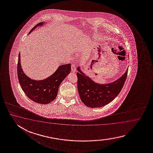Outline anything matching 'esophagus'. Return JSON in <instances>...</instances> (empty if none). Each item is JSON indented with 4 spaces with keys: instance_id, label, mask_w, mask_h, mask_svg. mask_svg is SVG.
Listing matches in <instances>:
<instances>
[{
    "instance_id": "1",
    "label": "esophagus",
    "mask_w": 153,
    "mask_h": 153,
    "mask_svg": "<svg viewBox=\"0 0 153 153\" xmlns=\"http://www.w3.org/2000/svg\"><path fill=\"white\" fill-rule=\"evenodd\" d=\"M71 69H72V72L73 73H75L76 72V68H75V65H72L71 66Z\"/></svg>"
}]
</instances>
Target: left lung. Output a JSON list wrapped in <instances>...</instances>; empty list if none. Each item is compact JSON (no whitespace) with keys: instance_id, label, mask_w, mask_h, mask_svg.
<instances>
[{"instance_id":"1","label":"left lung","mask_w":153,"mask_h":153,"mask_svg":"<svg viewBox=\"0 0 153 153\" xmlns=\"http://www.w3.org/2000/svg\"><path fill=\"white\" fill-rule=\"evenodd\" d=\"M78 90L82 103L88 107L100 108L109 104L117 96L124 86L128 68L123 75L111 83L100 84L95 82L77 68Z\"/></svg>"}]
</instances>
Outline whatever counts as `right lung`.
Returning <instances> with one entry per match:
<instances>
[{"label": "right lung", "instance_id": "1", "mask_svg": "<svg viewBox=\"0 0 153 153\" xmlns=\"http://www.w3.org/2000/svg\"><path fill=\"white\" fill-rule=\"evenodd\" d=\"M43 22L37 24L29 32H32L37 27L42 26ZM20 53L17 63L19 81L26 96L33 101L40 104H48L53 101L57 95L59 86L62 81L71 71V64L59 66L55 72L44 80H36L27 76L21 65Z\"/></svg>", "mask_w": 153, "mask_h": 153}]
</instances>
